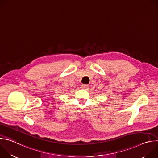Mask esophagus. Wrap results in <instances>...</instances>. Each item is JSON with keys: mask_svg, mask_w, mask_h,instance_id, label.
I'll return each mask as SVG.
<instances>
[{"mask_svg": "<svg viewBox=\"0 0 158 158\" xmlns=\"http://www.w3.org/2000/svg\"><path fill=\"white\" fill-rule=\"evenodd\" d=\"M81 87L82 89H87V87H89V85H87V84H82Z\"/></svg>", "mask_w": 158, "mask_h": 158, "instance_id": "1", "label": "esophagus"}]
</instances>
